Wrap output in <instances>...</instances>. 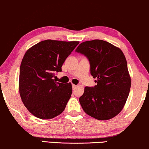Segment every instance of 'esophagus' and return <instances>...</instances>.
<instances>
[{
	"label": "esophagus",
	"instance_id": "1",
	"mask_svg": "<svg viewBox=\"0 0 149 149\" xmlns=\"http://www.w3.org/2000/svg\"><path fill=\"white\" fill-rule=\"evenodd\" d=\"M77 87V85H76V84H72V88H73V89H75V88H76Z\"/></svg>",
	"mask_w": 149,
	"mask_h": 149
}]
</instances>
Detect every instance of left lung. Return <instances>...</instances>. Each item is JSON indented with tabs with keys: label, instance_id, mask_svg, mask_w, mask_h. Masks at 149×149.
I'll use <instances>...</instances> for the list:
<instances>
[{
	"label": "left lung",
	"instance_id": "left-lung-1",
	"mask_svg": "<svg viewBox=\"0 0 149 149\" xmlns=\"http://www.w3.org/2000/svg\"><path fill=\"white\" fill-rule=\"evenodd\" d=\"M76 52L88 58L91 74L97 82L94 87L84 88L79 98L81 107L95 119H111L123 109L131 88L125 54L119 47L102 40L82 42Z\"/></svg>",
	"mask_w": 149,
	"mask_h": 149
}]
</instances>
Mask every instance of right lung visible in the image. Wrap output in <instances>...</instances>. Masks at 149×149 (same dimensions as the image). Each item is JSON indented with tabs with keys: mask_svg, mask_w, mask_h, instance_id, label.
I'll list each match as a JSON object with an SVG mask.
<instances>
[{
	"mask_svg": "<svg viewBox=\"0 0 149 149\" xmlns=\"http://www.w3.org/2000/svg\"><path fill=\"white\" fill-rule=\"evenodd\" d=\"M79 41L45 40L30 47L20 68L18 88L24 106L33 116L49 120L65 110L72 93L69 83L56 82V72L62 71L67 58Z\"/></svg>",
	"mask_w": 149,
	"mask_h": 149,
	"instance_id": "1",
	"label": "right lung"
}]
</instances>
